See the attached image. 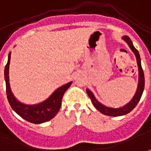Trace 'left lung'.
Returning <instances> with one entry per match:
<instances>
[{
    "mask_svg": "<svg viewBox=\"0 0 151 151\" xmlns=\"http://www.w3.org/2000/svg\"><path fill=\"white\" fill-rule=\"evenodd\" d=\"M123 40L127 43V45L131 48V50L134 52V54L136 57V61H137V64H138V69H139V83H138V88L136 90V93L135 94L134 97L132 98V100L128 104L125 105L122 107L120 108H111V107H107L105 106L100 102L97 101V99L94 97L93 94L91 93V91H89L88 89H87V93L90 97L91 101L93 102V106L97 108V110L102 114L106 115V116H123L127 113H129L130 111H132L137 105V103L140 101V97L142 96V93L144 91L145 88V76L144 72L141 67V63H140V57L138 50H136L134 47L133 44H132V40H130V38L127 36L123 37Z\"/></svg>",
    "mask_w": 151,
    "mask_h": 151,
    "instance_id": "obj_1",
    "label": "left lung"
}]
</instances>
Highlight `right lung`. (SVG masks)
Wrapping results in <instances>:
<instances>
[{
    "mask_svg": "<svg viewBox=\"0 0 151 151\" xmlns=\"http://www.w3.org/2000/svg\"><path fill=\"white\" fill-rule=\"evenodd\" d=\"M11 60V53L8 55V62L5 67V80L6 87V96L11 108L19 116L27 122L35 124L46 122L54 118L60 109L64 93L70 87L72 82L58 88L46 101L37 105H25L20 103L15 98L11 93L9 84V65Z\"/></svg>",
    "mask_w": 151,
    "mask_h": 151,
    "instance_id": "obj_1",
    "label": "right lung"
}]
</instances>
